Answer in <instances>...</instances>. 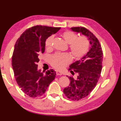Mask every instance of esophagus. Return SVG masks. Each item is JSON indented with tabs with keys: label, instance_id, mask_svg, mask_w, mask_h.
Masks as SVG:
<instances>
[{
	"label": "esophagus",
	"instance_id": "obj_1",
	"mask_svg": "<svg viewBox=\"0 0 121 121\" xmlns=\"http://www.w3.org/2000/svg\"><path fill=\"white\" fill-rule=\"evenodd\" d=\"M56 75H57V76H61V75H62V73L60 72V71H56Z\"/></svg>",
	"mask_w": 121,
	"mask_h": 121
}]
</instances>
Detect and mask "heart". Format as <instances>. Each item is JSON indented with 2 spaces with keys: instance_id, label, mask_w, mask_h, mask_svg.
I'll use <instances>...</instances> for the list:
<instances>
[{
  "instance_id": "1",
  "label": "heart",
  "mask_w": 121,
  "mask_h": 121,
  "mask_svg": "<svg viewBox=\"0 0 121 121\" xmlns=\"http://www.w3.org/2000/svg\"><path fill=\"white\" fill-rule=\"evenodd\" d=\"M61 36L66 43L69 44L70 51L74 58L79 59L84 56L88 52L89 43L84 36L78 37L77 34L72 31L64 32ZM53 36H50L45 40V45L47 49L52 48ZM72 57L68 53L56 54L51 57V65L57 69H62L71 62Z\"/></svg>"
}]
</instances>
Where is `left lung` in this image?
Listing matches in <instances>:
<instances>
[{
    "label": "left lung",
    "instance_id": "obj_1",
    "mask_svg": "<svg viewBox=\"0 0 121 121\" xmlns=\"http://www.w3.org/2000/svg\"><path fill=\"white\" fill-rule=\"evenodd\" d=\"M71 30L87 37L91 45L87 54L71 64L69 69L72 74L74 72L78 75L76 79L68 77L70 83L64 93L67 98L77 101L87 96L96 86L102 70L103 52L98 38L91 31L83 27H72Z\"/></svg>",
    "mask_w": 121,
    "mask_h": 121
}]
</instances>
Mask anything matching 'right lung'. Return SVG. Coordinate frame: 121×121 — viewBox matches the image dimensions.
Instances as JSON below:
<instances>
[{"mask_svg":"<svg viewBox=\"0 0 121 121\" xmlns=\"http://www.w3.org/2000/svg\"><path fill=\"white\" fill-rule=\"evenodd\" d=\"M60 27L37 25L27 29L15 45L12 66L16 82L24 93L31 98L43 95L55 79L53 69L43 74L38 69V56L44 53L47 39L60 30Z\"/></svg>","mask_w":121,"mask_h":121,"instance_id":"obj_1","label":"right lung"}]
</instances>
